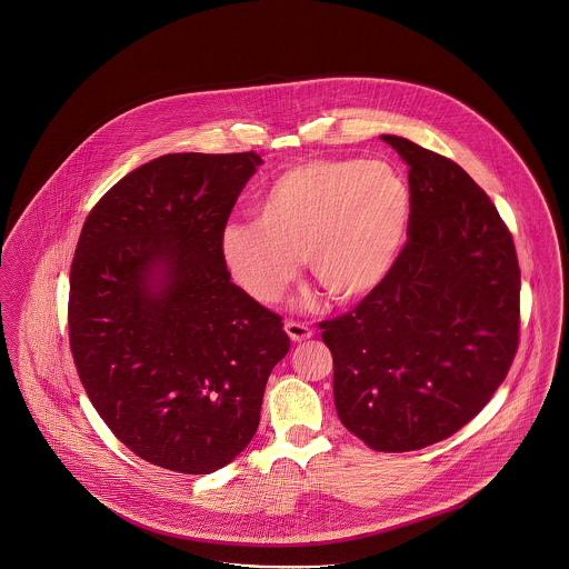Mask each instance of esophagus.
<instances>
[{"label": "esophagus", "instance_id": "1", "mask_svg": "<svg viewBox=\"0 0 569 569\" xmlns=\"http://www.w3.org/2000/svg\"><path fill=\"white\" fill-rule=\"evenodd\" d=\"M286 333L290 336L292 342H305V340L312 338V329L307 328L305 323H296V321L286 323Z\"/></svg>", "mask_w": 569, "mask_h": 569}]
</instances>
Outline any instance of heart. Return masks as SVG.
<instances>
[{"label": "heart", "instance_id": "heart-1", "mask_svg": "<svg viewBox=\"0 0 569 569\" xmlns=\"http://www.w3.org/2000/svg\"><path fill=\"white\" fill-rule=\"evenodd\" d=\"M257 223H227L219 248L243 292L271 305L292 286L298 259L338 302L379 288L397 267L411 221V190L390 162L321 158L271 181Z\"/></svg>", "mask_w": 569, "mask_h": 569}]
</instances>
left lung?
<instances>
[{"instance_id": "left-lung-1", "label": "left lung", "mask_w": 569, "mask_h": 569, "mask_svg": "<svg viewBox=\"0 0 569 569\" xmlns=\"http://www.w3.org/2000/svg\"><path fill=\"white\" fill-rule=\"evenodd\" d=\"M381 139L409 167V240L379 288L319 328L346 430L407 452L461 430L502 383L519 338V264L499 210L457 162Z\"/></svg>"}]
</instances>
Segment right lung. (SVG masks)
Masks as SVG:
<instances>
[{
    "mask_svg": "<svg viewBox=\"0 0 569 569\" xmlns=\"http://www.w3.org/2000/svg\"><path fill=\"white\" fill-rule=\"evenodd\" d=\"M262 158L167 154L89 212L70 269V350L106 426L143 461L212 473L250 445L281 317L221 259L229 212Z\"/></svg>",
    "mask_w": 569,
    "mask_h": 569,
    "instance_id": "add662e5",
    "label": "right lung"
}]
</instances>
